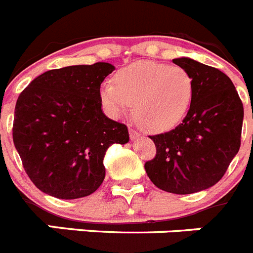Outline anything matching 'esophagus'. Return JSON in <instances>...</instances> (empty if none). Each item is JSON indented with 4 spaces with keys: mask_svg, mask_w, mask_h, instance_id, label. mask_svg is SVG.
Listing matches in <instances>:
<instances>
[{
    "mask_svg": "<svg viewBox=\"0 0 253 253\" xmlns=\"http://www.w3.org/2000/svg\"><path fill=\"white\" fill-rule=\"evenodd\" d=\"M129 135H130V139H137V138H139V133H138L135 129L133 128V126H129Z\"/></svg>",
    "mask_w": 253,
    "mask_h": 253,
    "instance_id": "1",
    "label": "esophagus"
}]
</instances>
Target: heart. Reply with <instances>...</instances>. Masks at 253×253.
I'll list each match as a JSON object with an SVG mask.
<instances>
[{
    "label": "heart",
    "mask_w": 253,
    "mask_h": 253,
    "mask_svg": "<svg viewBox=\"0 0 253 253\" xmlns=\"http://www.w3.org/2000/svg\"><path fill=\"white\" fill-rule=\"evenodd\" d=\"M194 96L193 77L186 69L140 60L120 69L115 84L105 82L100 97L107 114L119 119L134 104V113L151 131H166L182 122Z\"/></svg>",
    "instance_id": "heart-1"
}]
</instances>
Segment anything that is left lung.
<instances>
[{"mask_svg": "<svg viewBox=\"0 0 253 253\" xmlns=\"http://www.w3.org/2000/svg\"><path fill=\"white\" fill-rule=\"evenodd\" d=\"M172 62L193 77V101L180 125L152 135L157 153L144 169L158 189L186 195L209 189L224 176L240 151L243 105L222 71L187 57Z\"/></svg>", "mask_w": 253, "mask_h": 253, "instance_id": "left-lung-1", "label": "left lung"}]
</instances>
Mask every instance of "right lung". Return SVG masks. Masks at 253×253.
<instances>
[{
    "label": "right lung",
    "mask_w": 253,
    "mask_h": 253,
    "mask_svg": "<svg viewBox=\"0 0 253 253\" xmlns=\"http://www.w3.org/2000/svg\"><path fill=\"white\" fill-rule=\"evenodd\" d=\"M114 69L105 62L50 69L20 93L13 144L43 193L66 200L91 195L105 178L107 148L129 142L126 125L101 109L100 86Z\"/></svg>",
    "instance_id": "right-lung-1"
}]
</instances>
